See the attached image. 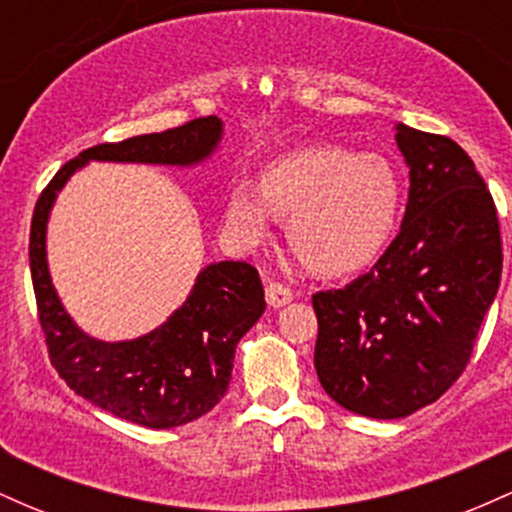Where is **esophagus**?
<instances>
[{
    "mask_svg": "<svg viewBox=\"0 0 512 512\" xmlns=\"http://www.w3.org/2000/svg\"><path fill=\"white\" fill-rule=\"evenodd\" d=\"M264 296H267L269 308H284L293 301V291L289 286L284 284H276V281H269L267 289H264Z\"/></svg>",
    "mask_w": 512,
    "mask_h": 512,
    "instance_id": "esophagus-1",
    "label": "esophagus"
}]
</instances>
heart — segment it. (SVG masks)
Returning a JSON list of instances; mask_svg holds the SVG:
<instances>
[{"label":"heart","mask_w":512,"mask_h":512,"mask_svg":"<svg viewBox=\"0 0 512 512\" xmlns=\"http://www.w3.org/2000/svg\"><path fill=\"white\" fill-rule=\"evenodd\" d=\"M402 214V180L378 154L313 144L276 158L260 187H231L223 209L226 236L255 250L272 221H289L293 252L317 274L361 272L383 255Z\"/></svg>","instance_id":"obj_1"}]
</instances>
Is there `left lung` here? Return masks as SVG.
Returning <instances> with one entry per match:
<instances>
[{
    "mask_svg": "<svg viewBox=\"0 0 512 512\" xmlns=\"http://www.w3.org/2000/svg\"><path fill=\"white\" fill-rule=\"evenodd\" d=\"M395 139L409 168L399 236L368 274L313 296L320 385L368 419H404L460 378L503 269L496 204L472 158L402 122Z\"/></svg>",
    "mask_w": 512,
    "mask_h": 512,
    "instance_id": "8db88e82",
    "label": "left lung"
}]
</instances>
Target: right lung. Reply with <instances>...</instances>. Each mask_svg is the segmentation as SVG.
Wrapping results in <instances>:
<instances>
[{
    "label": "right lung",
    "mask_w": 512,
    "mask_h": 512,
    "mask_svg": "<svg viewBox=\"0 0 512 512\" xmlns=\"http://www.w3.org/2000/svg\"><path fill=\"white\" fill-rule=\"evenodd\" d=\"M221 139L223 122L209 115L161 134L98 144L64 163L35 204L28 257L50 361L76 395L117 419L173 428L190 424L221 402L231 383L236 346L267 308L260 274L248 262H211L163 325L137 339L103 342L76 325L52 284L50 211L62 187L86 163L192 168L214 156Z\"/></svg>",
    "instance_id": "right-lung-1"
}]
</instances>
